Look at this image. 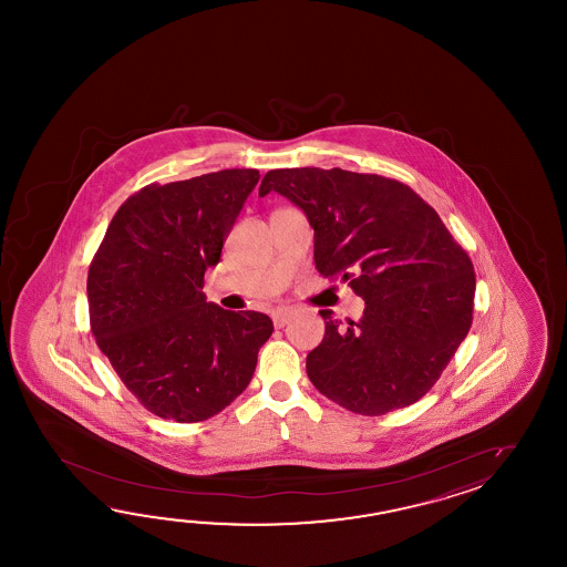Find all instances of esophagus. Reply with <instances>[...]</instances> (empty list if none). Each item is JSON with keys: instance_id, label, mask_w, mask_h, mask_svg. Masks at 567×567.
<instances>
[{"instance_id": "obj_1", "label": "esophagus", "mask_w": 567, "mask_h": 567, "mask_svg": "<svg viewBox=\"0 0 567 567\" xmlns=\"http://www.w3.org/2000/svg\"><path fill=\"white\" fill-rule=\"evenodd\" d=\"M291 318H293V312L279 310V312L274 313V324H276V328H284V326L291 322Z\"/></svg>"}]
</instances>
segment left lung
<instances>
[{
    "label": "left lung",
    "mask_w": 567,
    "mask_h": 567,
    "mask_svg": "<svg viewBox=\"0 0 567 567\" xmlns=\"http://www.w3.org/2000/svg\"><path fill=\"white\" fill-rule=\"evenodd\" d=\"M286 196L313 229V264L364 300L359 322L322 310L326 332L308 354L313 386L361 415L422 399L466 338L474 267L442 218L410 186L349 169L267 172L259 196Z\"/></svg>",
    "instance_id": "8db88e82"
}]
</instances>
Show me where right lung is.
Returning <instances> with one entry per match:
<instances>
[{"label":"right lung","mask_w":567,"mask_h":567,"mask_svg":"<svg viewBox=\"0 0 567 567\" xmlns=\"http://www.w3.org/2000/svg\"><path fill=\"white\" fill-rule=\"evenodd\" d=\"M257 182V169L233 168L150 184L120 206L91 261L96 344L157 417L205 422L225 410L274 332L267 313L223 310L203 293Z\"/></svg>","instance_id":"1"}]
</instances>
